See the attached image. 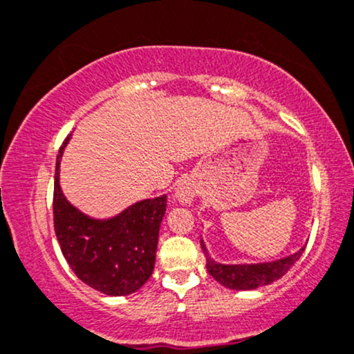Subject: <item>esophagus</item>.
Listing matches in <instances>:
<instances>
[{"label":"esophagus","mask_w":354,"mask_h":354,"mask_svg":"<svg viewBox=\"0 0 354 354\" xmlns=\"http://www.w3.org/2000/svg\"><path fill=\"white\" fill-rule=\"evenodd\" d=\"M194 195H195V190H194V187H192V184H190V182L184 180V182H180V184H178L177 192H176V197L178 198V202L189 203L194 198Z\"/></svg>","instance_id":"34e87169"}]
</instances>
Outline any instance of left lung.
Segmentation results:
<instances>
[{
	"label": "left lung",
	"instance_id": "1",
	"mask_svg": "<svg viewBox=\"0 0 354 354\" xmlns=\"http://www.w3.org/2000/svg\"><path fill=\"white\" fill-rule=\"evenodd\" d=\"M202 248L205 252V245L202 242ZM305 252V248H301L300 252H297L295 255L286 257L278 261H272V263H260V265H220L215 263L214 260L209 259L207 255V270L220 285L227 286L232 290H253L259 288V286L270 285L272 281L278 280L292 268L295 261L301 257V253Z\"/></svg>",
	"mask_w": 354,
	"mask_h": 354
}]
</instances>
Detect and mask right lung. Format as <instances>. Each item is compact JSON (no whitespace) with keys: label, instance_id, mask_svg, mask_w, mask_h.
Returning a JSON list of instances; mask_svg holds the SVG:
<instances>
[{"label":"right lung","instance_id":"obj_1","mask_svg":"<svg viewBox=\"0 0 354 354\" xmlns=\"http://www.w3.org/2000/svg\"><path fill=\"white\" fill-rule=\"evenodd\" d=\"M57 153L54 176V232L66 261L76 277L104 295L137 292L153 272L159 227L167 197L137 202L111 220H93L74 209L59 189Z\"/></svg>","mask_w":354,"mask_h":354}]
</instances>
